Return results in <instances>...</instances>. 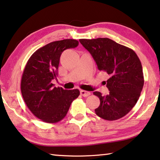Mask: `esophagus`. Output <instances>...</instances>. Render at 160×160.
Wrapping results in <instances>:
<instances>
[{
    "label": "esophagus",
    "instance_id": "obj_1",
    "mask_svg": "<svg viewBox=\"0 0 160 160\" xmlns=\"http://www.w3.org/2000/svg\"><path fill=\"white\" fill-rule=\"evenodd\" d=\"M90 92H88V91H85V90H80V95L83 96V97H88L90 95Z\"/></svg>",
    "mask_w": 160,
    "mask_h": 160
}]
</instances>
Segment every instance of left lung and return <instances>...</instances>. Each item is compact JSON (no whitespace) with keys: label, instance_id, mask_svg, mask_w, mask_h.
Wrapping results in <instances>:
<instances>
[{"label":"left lung","instance_id":"left-lung-1","mask_svg":"<svg viewBox=\"0 0 160 160\" xmlns=\"http://www.w3.org/2000/svg\"><path fill=\"white\" fill-rule=\"evenodd\" d=\"M80 43L92 55L99 70L110 75L107 80L108 95L98 91L100 98L96 115L106 120H117L133 108L140 96L144 76L140 60L135 52L107 38L80 39Z\"/></svg>","mask_w":160,"mask_h":160}]
</instances>
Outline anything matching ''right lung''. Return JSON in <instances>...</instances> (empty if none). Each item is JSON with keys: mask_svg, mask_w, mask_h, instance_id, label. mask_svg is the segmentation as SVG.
Instances as JSON below:
<instances>
[{"mask_svg": "<svg viewBox=\"0 0 160 160\" xmlns=\"http://www.w3.org/2000/svg\"><path fill=\"white\" fill-rule=\"evenodd\" d=\"M79 44L74 39L50 42L39 48L28 60L22 73L21 93L33 115L47 123H55L67 115L71 103L80 91L54 87L51 81L58 76L62 52Z\"/></svg>", "mask_w": 160, "mask_h": 160, "instance_id": "right-lung-1", "label": "right lung"}]
</instances>
